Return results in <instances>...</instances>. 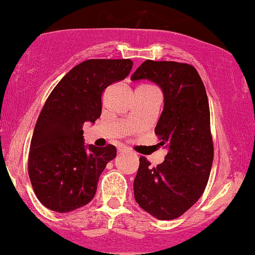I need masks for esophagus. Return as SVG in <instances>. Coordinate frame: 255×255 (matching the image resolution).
<instances>
[{"label": "esophagus", "instance_id": "esophagus-1", "mask_svg": "<svg viewBox=\"0 0 255 255\" xmlns=\"http://www.w3.org/2000/svg\"><path fill=\"white\" fill-rule=\"evenodd\" d=\"M118 152H119V154H124V153H128L129 151H128L127 148H125V147H124V148H119Z\"/></svg>", "mask_w": 255, "mask_h": 255}]
</instances>
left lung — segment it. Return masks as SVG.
Instances as JSON below:
<instances>
[{
	"mask_svg": "<svg viewBox=\"0 0 255 255\" xmlns=\"http://www.w3.org/2000/svg\"><path fill=\"white\" fill-rule=\"evenodd\" d=\"M130 79H147L162 90L164 109L154 133L167 148L155 167L140 158L134 197L155 219H177L198 201L210 176L214 146L207 91L197 70L177 61L145 60Z\"/></svg>",
	"mask_w": 255,
	"mask_h": 255,
	"instance_id": "left-lung-1",
	"label": "left lung"
}]
</instances>
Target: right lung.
Segmentation results:
<instances>
[{
  "mask_svg": "<svg viewBox=\"0 0 255 255\" xmlns=\"http://www.w3.org/2000/svg\"><path fill=\"white\" fill-rule=\"evenodd\" d=\"M130 59H89L67 72L52 90L30 141L28 174L47 209L69 213L94 198L115 146L84 145L83 125L102 112L103 90L129 75Z\"/></svg>",
  "mask_w": 255,
  "mask_h": 255,
  "instance_id": "right-lung-1",
  "label": "right lung"
}]
</instances>
